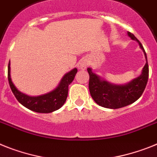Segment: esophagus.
I'll list each match as a JSON object with an SVG mask.
<instances>
[{
	"label": "esophagus",
	"instance_id": "esophagus-1",
	"mask_svg": "<svg viewBox=\"0 0 157 157\" xmlns=\"http://www.w3.org/2000/svg\"><path fill=\"white\" fill-rule=\"evenodd\" d=\"M87 66H88V62L85 59L81 60V61L79 62V63H78V67H79V69H82V70L86 69Z\"/></svg>",
	"mask_w": 157,
	"mask_h": 157
}]
</instances>
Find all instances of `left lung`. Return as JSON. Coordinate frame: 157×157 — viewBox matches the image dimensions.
Masks as SVG:
<instances>
[{"mask_svg":"<svg viewBox=\"0 0 157 157\" xmlns=\"http://www.w3.org/2000/svg\"><path fill=\"white\" fill-rule=\"evenodd\" d=\"M128 36L132 40L137 41L140 48L144 52L146 63L139 77L124 85H114L101 79L93 73L91 68H87L89 73V90L92 98L98 105L109 109H119L130 105L142 95L148 79V65L145 51L133 34L128 32Z\"/></svg>","mask_w":157,"mask_h":157,"instance_id":"1","label":"left lung"}]
</instances>
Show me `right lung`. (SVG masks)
Returning <instances> with one entry per match:
<instances>
[{"label":"right lung","mask_w":157,"mask_h":157,"mask_svg":"<svg viewBox=\"0 0 157 157\" xmlns=\"http://www.w3.org/2000/svg\"><path fill=\"white\" fill-rule=\"evenodd\" d=\"M78 70L74 68L63 77L59 84L52 91L45 94L31 97L19 91L13 83L10 75V61L8 67V79L13 94L21 105L37 113H48L56 111L65 103L68 94V86L71 83Z\"/></svg>","instance_id":"add662e5"}]
</instances>
